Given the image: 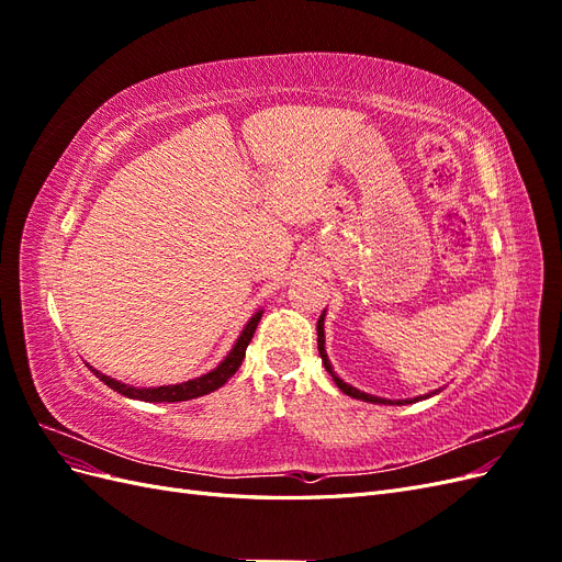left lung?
Segmentation results:
<instances>
[{"label": "left lung", "instance_id": "left-lung-1", "mask_svg": "<svg viewBox=\"0 0 562 562\" xmlns=\"http://www.w3.org/2000/svg\"><path fill=\"white\" fill-rule=\"evenodd\" d=\"M323 323H326V310H323V314L318 316V323H316V333H318V353H321V361H323V366H326V370L330 372V378H333V382L339 386V391H342V394H347V396H351V398H359V401H366V403H378V405H405V403H415V401H424V398H429V396H436L440 389H436V391H431V394H424V396H417V398H405V401H391V398H380V396H372V394H366V391H361V389H356V386H351V384H347L342 378L337 375V372L333 370V363H330V359H328V353H326V330H323Z\"/></svg>", "mask_w": 562, "mask_h": 562}]
</instances>
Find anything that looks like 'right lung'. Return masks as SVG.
<instances>
[{
	"mask_svg": "<svg viewBox=\"0 0 562 562\" xmlns=\"http://www.w3.org/2000/svg\"><path fill=\"white\" fill-rule=\"evenodd\" d=\"M262 318V310L255 312L248 323L244 326L241 335L236 337L234 347L229 349V353L225 356L223 361H220L213 370H209L206 375L194 378V380H187L180 384H164V386H133V384H124L114 378L103 375V372L95 370L93 366H89L93 370V375L100 378V382H105L110 389H114L116 394H122L126 398L133 401H145V403H180V401H190V398H199V396H206L211 391L223 386L236 370H239L244 356H246V347L252 339L255 328H258V323Z\"/></svg>",
	"mask_w": 562,
	"mask_h": 562,
	"instance_id": "add662e5",
	"label": "right lung"
}]
</instances>
